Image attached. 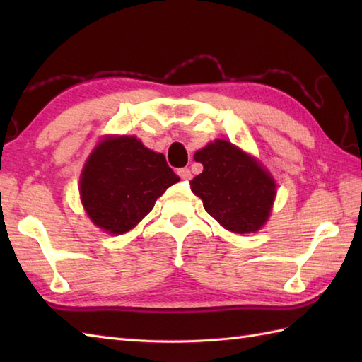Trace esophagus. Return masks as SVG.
<instances>
[{"mask_svg":"<svg viewBox=\"0 0 362 362\" xmlns=\"http://www.w3.org/2000/svg\"><path fill=\"white\" fill-rule=\"evenodd\" d=\"M177 174H179L182 180H189L191 179V171L188 168H180L179 171H177Z\"/></svg>","mask_w":362,"mask_h":362,"instance_id":"esophagus-1","label":"esophagus"}]
</instances>
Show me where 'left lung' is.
I'll return each mask as SVG.
<instances>
[{"mask_svg":"<svg viewBox=\"0 0 362 362\" xmlns=\"http://www.w3.org/2000/svg\"><path fill=\"white\" fill-rule=\"evenodd\" d=\"M204 171L189 182L205 211L233 233H250L269 218L275 182L247 153L226 140H216L194 153Z\"/></svg>","mask_w":362,"mask_h":362,"instance_id":"1","label":"left lung"}]
</instances>
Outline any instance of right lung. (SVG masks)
<instances>
[{"instance_id":"right-lung-1","label":"right lung","mask_w":362,"mask_h":362,"mask_svg":"<svg viewBox=\"0 0 362 362\" xmlns=\"http://www.w3.org/2000/svg\"><path fill=\"white\" fill-rule=\"evenodd\" d=\"M179 180L163 153L144 148L136 138H105L83 168L81 199L93 224L121 235L135 227Z\"/></svg>"}]
</instances>
